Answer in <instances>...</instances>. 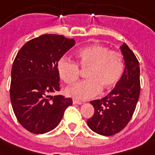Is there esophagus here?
Returning <instances> with one entry per match:
<instances>
[{
	"label": "esophagus",
	"instance_id": "1",
	"mask_svg": "<svg viewBox=\"0 0 155 155\" xmlns=\"http://www.w3.org/2000/svg\"><path fill=\"white\" fill-rule=\"evenodd\" d=\"M73 104H82V102L80 101H77V100H73Z\"/></svg>",
	"mask_w": 155,
	"mask_h": 155
}]
</instances>
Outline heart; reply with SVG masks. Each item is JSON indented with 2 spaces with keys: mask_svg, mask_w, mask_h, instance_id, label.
<instances>
[{
  "mask_svg": "<svg viewBox=\"0 0 155 155\" xmlns=\"http://www.w3.org/2000/svg\"><path fill=\"white\" fill-rule=\"evenodd\" d=\"M77 64L87 69L84 81L67 87L66 94L74 99L86 101L95 97L102 91L112 88L120 80L124 71V59L119 52L110 51L101 45H92L80 50L75 54ZM77 64L62 58L58 61L57 71L62 80L68 84L79 79Z\"/></svg>",
  "mask_w": 155,
  "mask_h": 155,
  "instance_id": "b5f03b06",
  "label": "heart"
}]
</instances>
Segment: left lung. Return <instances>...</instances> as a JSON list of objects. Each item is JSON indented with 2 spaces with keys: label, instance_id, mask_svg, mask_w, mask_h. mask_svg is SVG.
<instances>
[{
  "label": "left lung",
  "instance_id": "1",
  "mask_svg": "<svg viewBox=\"0 0 155 155\" xmlns=\"http://www.w3.org/2000/svg\"><path fill=\"white\" fill-rule=\"evenodd\" d=\"M125 69L109 94L90 103L94 114L87 120L88 127L98 134L112 136L127 125L134 113L140 95V68L134 52L127 45L120 47Z\"/></svg>",
  "mask_w": 155,
  "mask_h": 155
}]
</instances>
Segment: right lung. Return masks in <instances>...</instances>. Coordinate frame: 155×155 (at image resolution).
I'll return each mask as SVG.
<instances>
[{"label": "right lung", "mask_w": 155, "mask_h": 155, "mask_svg": "<svg viewBox=\"0 0 155 155\" xmlns=\"http://www.w3.org/2000/svg\"><path fill=\"white\" fill-rule=\"evenodd\" d=\"M75 44L73 38L43 35L27 42L13 61L10 100L18 122L33 134L54 130L72 100L58 92L57 65L62 56Z\"/></svg>", "instance_id": "add662e5"}]
</instances>
